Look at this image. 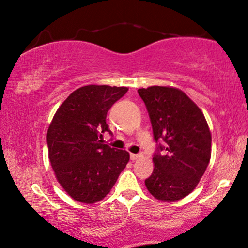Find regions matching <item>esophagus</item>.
Returning <instances> with one entry per match:
<instances>
[{"instance_id":"esophagus-1","label":"esophagus","mask_w":248,"mask_h":248,"mask_svg":"<svg viewBox=\"0 0 248 248\" xmlns=\"http://www.w3.org/2000/svg\"><path fill=\"white\" fill-rule=\"evenodd\" d=\"M130 157H131V160L132 161H135L137 160V159H139L141 157V155H135V154H131L130 155Z\"/></svg>"}]
</instances>
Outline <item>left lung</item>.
I'll list each match as a JSON object with an SVG mask.
<instances>
[{
    "label": "left lung",
    "instance_id": "left-lung-1",
    "mask_svg": "<svg viewBox=\"0 0 248 248\" xmlns=\"http://www.w3.org/2000/svg\"><path fill=\"white\" fill-rule=\"evenodd\" d=\"M150 117L155 141L162 139L165 155L152 158L154 171L145 186L164 202H175L194 191L211 158V132L194 101L175 87L138 90Z\"/></svg>",
    "mask_w": 248,
    "mask_h": 248
}]
</instances>
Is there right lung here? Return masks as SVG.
<instances>
[{
	"label": "right lung",
	"instance_id": "obj_1",
	"mask_svg": "<svg viewBox=\"0 0 248 248\" xmlns=\"http://www.w3.org/2000/svg\"><path fill=\"white\" fill-rule=\"evenodd\" d=\"M126 87L89 84L74 90L56 110L48 131V158L55 177L74 201H101L126 167L130 154L104 144L107 111Z\"/></svg>",
	"mask_w": 248,
	"mask_h": 248
}]
</instances>
